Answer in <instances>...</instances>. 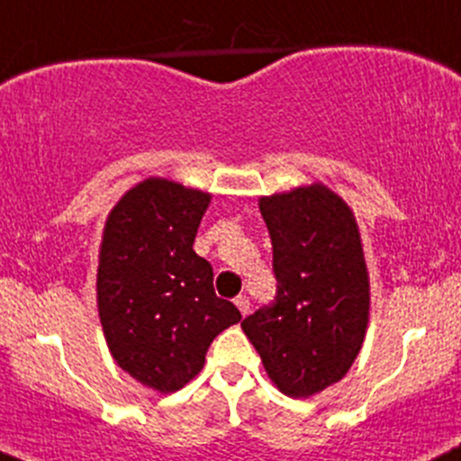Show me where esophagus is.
<instances>
[{"label":"esophagus","mask_w":461,"mask_h":461,"mask_svg":"<svg viewBox=\"0 0 461 461\" xmlns=\"http://www.w3.org/2000/svg\"><path fill=\"white\" fill-rule=\"evenodd\" d=\"M234 304L236 306H239V311L242 312V315H249V297H247V295H239V297H236V300H234Z\"/></svg>","instance_id":"34e87169"}]
</instances>
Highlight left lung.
Instances as JSON below:
<instances>
[{
    "label": "left lung",
    "mask_w": 461,
    "mask_h": 461,
    "mask_svg": "<svg viewBox=\"0 0 461 461\" xmlns=\"http://www.w3.org/2000/svg\"><path fill=\"white\" fill-rule=\"evenodd\" d=\"M273 247L276 300L242 320L265 370L286 396L341 381L363 346L370 282L350 207L308 185L260 199Z\"/></svg>",
    "instance_id": "obj_1"
}]
</instances>
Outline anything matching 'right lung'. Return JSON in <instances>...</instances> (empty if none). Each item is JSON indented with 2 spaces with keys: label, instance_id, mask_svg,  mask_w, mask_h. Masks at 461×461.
<instances>
[{
  "label": "right lung",
  "instance_id": "add662e5",
  "mask_svg": "<svg viewBox=\"0 0 461 461\" xmlns=\"http://www.w3.org/2000/svg\"><path fill=\"white\" fill-rule=\"evenodd\" d=\"M210 194L141 181L111 210L98 267V312L115 363L141 385L176 392L201 372L216 335L240 321L196 256Z\"/></svg>",
  "mask_w": 461,
  "mask_h": 461
}]
</instances>
